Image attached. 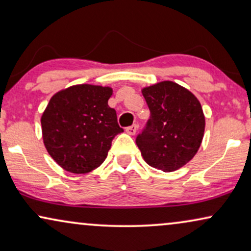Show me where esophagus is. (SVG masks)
I'll return each instance as SVG.
<instances>
[{"label": "esophagus", "mask_w": 251, "mask_h": 251, "mask_svg": "<svg viewBox=\"0 0 251 251\" xmlns=\"http://www.w3.org/2000/svg\"><path fill=\"white\" fill-rule=\"evenodd\" d=\"M137 128H138V126H137V125H132V126H128V128L126 129V133H128V135L133 136V135H136Z\"/></svg>", "instance_id": "34e87169"}]
</instances>
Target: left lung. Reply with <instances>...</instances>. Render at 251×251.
<instances>
[{
    "label": "left lung",
    "mask_w": 251,
    "mask_h": 251,
    "mask_svg": "<svg viewBox=\"0 0 251 251\" xmlns=\"http://www.w3.org/2000/svg\"><path fill=\"white\" fill-rule=\"evenodd\" d=\"M151 116L136 144L149 166L164 173L193 159L203 139L205 120L200 101L186 88L162 81L142 89Z\"/></svg>",
    "instance_id": "8db88e82"
}]
</instances>
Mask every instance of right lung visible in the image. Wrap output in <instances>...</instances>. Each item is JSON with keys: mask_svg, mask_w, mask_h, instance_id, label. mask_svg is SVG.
<instances>
[{"mask_svg": "<svg viewBox=\"0 0 251 251\" xmlns=\"http://www.w3.org/2000/svg\"><path fill=\"white\" fill-rule=\"evenodd\" d=\"M112 88L77 84L51 97L41 116L42 138L64 170L88 174L104 162L112 140L123 129L108 106Z\"/></svg>", "mask_w": 251, "mask_h": 251, "instance_id": "add662e5", "label": "right lung"}]
</instances>
